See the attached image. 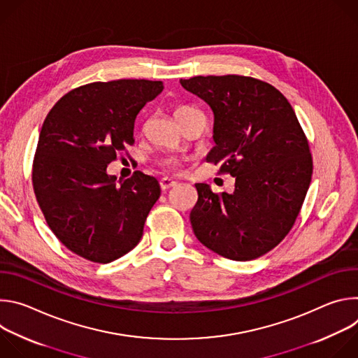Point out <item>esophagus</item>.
Listing matches in <instances>:
<instances>
[{"mask_svg": "<svg viewBox=\"0 0 358 358\" xmlns=\"http://www.w3.org/2000/svg\"><path fill=\"white\" fill-rule=\"evenodd\" d=\"M177 185V181H174V180H171V178H162L160 180V188L163 189V191H166V189H170V188H173V187H176Z\"/></svg>", "mask_w": 358, "mask_h": 358, "instance_id": "obj_1", "label": "esophagus"}]
</instances>
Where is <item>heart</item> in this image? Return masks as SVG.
Instances as JSON below:
<instances>
[{
  "label": "heart",
  "instance_id": "heart-1",
  "mask_svg": "<svg viewBox=\"0 0 358 358\" xmlns=\"http://www.w3.org/2000/svg\"><path fill=\"white\" fill-rule=\"evenodd\" d=\"M182 109H187V108H180V109H177V112H178V110H182Z\"/></svg>",
  "mask_w": 358,
  "mask_h": 358
}]
</instances>
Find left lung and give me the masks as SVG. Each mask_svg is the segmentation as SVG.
Segmentation results:
<instances>
[{"mask_svg": "<svg viewBox=\"0 0 358 358\" xmlns=\"http://www.w3.org/2000/svg\"><path fill=\"white\" fill-rule=\"evenodd\" d=\"M180 83L214 112L207 162L235 177L232 194L195 184L192 231L224 258L257 259L280 243L300 213L313 173L309 141L287 99L264 80L225 75Z\"/></svg>", "mask_w": 358, "mask_h": 358, "instance_id": "1", "label": "left lung"}]
</instances>
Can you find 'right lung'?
Wrapping results in <instances>:
<instances>
[{"mask_svg":"<svg viewBox=\"0 0 358 358\" xmlns=\"http://www.w3.org/2000/svg\"><path fill=\"white\" fill-rule=\"evenodd\" d=\"M163 89L145 79L87 83L61 97L42 124L32 164L36 201L50 231L90 262L130 252L160 196L155 177L134 171L117 185L106 169L134 143L138 112Z\"/></svg>","mask_w":358,"mask_h":358,"instance_id":"obj_1","label":"right lung"}]
</instances>
